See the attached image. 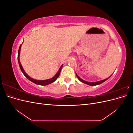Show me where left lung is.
Segmentation results:
<instances>
[{"label":"left lung","mask_w":133,"mask_h":133,"mask_svg":"<svg viewBox=\"0 0 133 133\" xmlns=\"http://www.w3.org/2000/svg\"><path fill=\"white\" fill-rule=\"evenodd\" d=\"M76 76H77V78H78V79L80 80V82L83 83H85V84H88V85H91V86L97 85H99V84H102V83H103V82H105L107 80H108L109 78L110 77V76L108 78H107V79H104V80H100V81H99V82H86V81H85V80H84L80 78L79 77V76L77 74H76Z\"/></svg>","instance_id":"1"}]
</instances>
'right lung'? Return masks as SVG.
Returning <instances> with one entry per match:
<instances>
[{
  "instance_id": "1",
  "label": "right lung",
  "mask_w": 133,
  "mask_h": 133,
  "mask_svg": "<svg viewBox=\"0 0 133 133\" xmlns=\"http://www.w3.org/2000/svg\"><path fill=\"white\" fill-rule=\"evenodd\" d=\"M22 44H21V45H20L19 48V50H18V63H19V66H20V68H21V70L22 71V73H23V74L25 75V77L26 78H28V79H29L30 81L32 82L33 83L36 84H37V85H48V84H49L50 83H53L54 82H55V80H57V79L58 78V76L60 75V71H61V69H62V68L63 67V65L61 66H60L59 70H58V71L57 72V74H55V75L54 76V77L51 78L50 79H47V80H35V79H34L33 78H30L29 75H28V74L25 72L23 68L22 67V64L21 63V62H20V60H19V55H20V53H21V46H22Z\"/></svg>"
}]
</instances>
